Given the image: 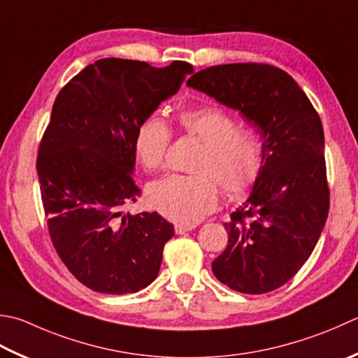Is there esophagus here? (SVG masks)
<instances>
[{
	"label": "esophagus",
	"mask_w": 358,
	"mask_h": 358,
	"mask_svg": "<svg viewBox=\"0 0 358 358\" xmlns=\"http://www.w3.org/2000/svg\"><path fill=\"white\" fill-rule=\"evenodd\" d=\"M195 228V223H177L175 225V233L185 234L187 231H192Z\"/></svg>",
	"instance_id": "esophagus-1"
}]
</instances>
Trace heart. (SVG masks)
Instances as JSON below:
<instances>
[{"instance_id": "obj_1", "label": "heart", "mask_w": 358, "mask_h": 358, "mask_svg": "<svg viewBox=\"0 0 358 358\" xmlns=\"http://www.w3.org/2000/svg\"><path fill=\"white\" fill-rule=\"evenodd\" d=\"M177 119L187 135L203 143L191 167L197 173H171L153 181L147 187V201L167 219L194 223L217 206V181L231 199L250 192L262 171V145L253 130L237 127L236 119L219 107L185 108ZM171 139L163 117L143 119L135 133V152L145 171L163 166Z\"/></svg>"}]
</instances>
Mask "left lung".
<instances>
[{"label": "left lung", "instance_id": "obj_1", "mask_svg": "<svg viewBox=\"0 0 358 358\" xmlns=\"http://www.w3.org/2000/svg\"><path fill=\"white\" fill-rule=\"evenodd\" d=\"M237 110L262 139V171L243 206L223 223L228 245L214 276L261 295L296 275L329 213L323 124L293 77L264 63L209 66L186 82Z\"/></svg>", "mask_w": 358, "mask_h": 358}]
</instances>
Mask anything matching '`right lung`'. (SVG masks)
<instances>
[{
	"instance_id": "right-lung-1",
	"label": "right lung",
	"mask_w": 358,
	"mask_h": 358,
	"mask_svg": "<svg viewBox=\"0 0 358 358\" xmlns=\"http://www.w3.org/2000/svg\"><path fill=\"white\" fill-rule=\"evenodd\" d=\"M194 68L101 59L73 77L52 105L37 173L55 250L88 289L124 295L155 281L173 225L136 201L135 133Z\"/></svg>"
}]
</instances>
